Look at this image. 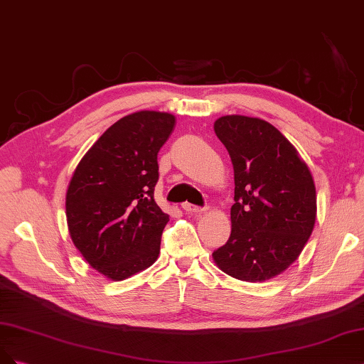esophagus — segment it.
Returning <instances> with one entry per match:
<instances>
[{"mask_svg":"<svg viewBox=\"0 0 364 364\" xmlns=\"http://www.w3.org/2000/svg\"><path fill=\"white\" fill-rule=\"evenodd\" d=\"M181 207H183L186 213H203V212H205L204 207H196V205H192L189 203H183Z\"/></svg>","mask_w":364,"mask_h":364,"instance_id":"1","label":"esophagus"}]
</instances>
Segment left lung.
Masks as SVG:
<instances>
[{"mask_svg":"<svg viewBox=\"0 0 364 364\" xmlns=\"http://www.w3.org/2000/svg\"><path fill=\"white\" fill-rule=\"evenodd\" d=\"M215 133L234 169L231 234L213 252L222 272L248 283L271 279L295 262L316 220V187L296 148L263 119L227 114Z\"/></svg>","mask_w":364,"mask_h":364,"instance_id":"obj_1","label":"left lung"}]
</instances>
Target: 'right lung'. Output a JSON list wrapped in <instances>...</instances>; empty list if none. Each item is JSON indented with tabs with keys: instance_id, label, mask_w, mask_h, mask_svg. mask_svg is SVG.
<instances>
[{
	"instance_id": "add662e5",
	"label": "right lung",
	"mask_w": 364,
	"mask_h": 364,
	"mask_svg": "<svg viewBox=\"0 0 364 364\" xmlns=\"http://www.w3.org/2000/svg\"><path fill=\"white\" fill-rule=\"evenodd\" d=\"M175 116L142 110L102 133L77 165L66 192L71 239L105 278L122 281L157 260L169 216L154 201L157 154Z\"/></svg>"
}]
</instances>
